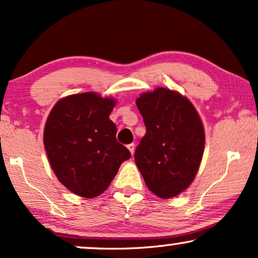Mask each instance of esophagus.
Listing matches in <instances>:
<instances>
[{
	"label": "esophagus",
	"instance_id": "esophagus-1",
	"mask_svg": "<svg viewBox=\"0 0 258 258\" xmlns=\"http://www.w3.org/2000/svg\"><path fill=\"white\" fill-rule=\"evenodd\" d=\"M127 149L130 150V152H131L132 155H133V153H135V144H133V143H132V144L127 145Z\"/></svg>",
	"mask_w": 258,
	"mask_h": 258
}]
</instances>
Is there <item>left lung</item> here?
<instances>
[{
  "label": "left lung",
  "instance_id": "1",
  "mask_svg": "<svg viewBox=\"0 0 258 258\" xmlns=\"http://www.w3.org/2000/svg\"><path fill=\"white\" fill-rule=\"evenodd\" d=\"M136 103L146 127L135 152L136 164L152 193L170 199L189 187L200 167L201 119L190 101L165 88L142 94Z\"/></svg>",
  "mask_w": 258,
  "mask_h": 258
}]
</instances>
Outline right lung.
I'll list each match as a JSON object with an SVG mask.
<instances>
[{"mask_svg":"<svg viewBox=\"0 0 258 258\" xmlns=\"http://www.w3.org/2000/svg\"><path fill=\"white\" fill-rule=\"evenodd\" d=\"M114 105L95 93L76 94L58 101L48 115L44 131L48 161L60 183L76 195H100L131 158L109 120Z\"/></svg>","mask_w":258,"mask_h":258,"instance_id":"obj_1","label":"right lung"}]
</instances>
